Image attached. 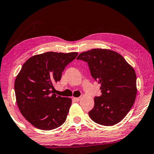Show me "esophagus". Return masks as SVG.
Instances as JSON below:
<instances>
[{
  "label": "esophagus",
  "mask_w": 154,
  "mask_h": 154,
  "mask_svg": "<svg viewBox=\"0 0 154 154\" xmlns=\"http://www.w3.org/2000/svg\"><path fill=\"white\" fill-rule=\"evenodd\" d=\"M73 100L75 101V102H79V101H80V100H81V97H73Z\"/></svg>",
  "instance_id": "esophagus-1"
}]
</instances>
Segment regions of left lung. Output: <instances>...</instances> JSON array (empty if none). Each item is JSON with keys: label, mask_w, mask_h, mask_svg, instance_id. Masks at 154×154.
Instances as JSON below:
<instances>
[{"label": "left lung", "mask_w": 154, "mask_h": 154, "mask_svg": "<svg viewBox=\"0 0 154 154\" xmlns=\"http://www.w3.org/2000/svg\"><path fill=\"white\" fill-rule=\"evenodd\" d=\"M77 60L87 62L92 77L101 84L100 97L94 99L89 111L92 121L102 125L117 124L128 114L137 94V78L133 68L121 54L106 49L82 52Z\"/></svg>", "instance_id": "obj_1"}]
</instances>
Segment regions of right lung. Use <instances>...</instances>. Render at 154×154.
Instances as JSON below:
<instances>
[{"label":"right lung","mask_w":154,"mask_h":154,"mask_svg":"<svg viewBox=\"0 0 154 154\" xmlns=\"http://www.w3.org/2000/svg\"><path fill=\"white\" fill-rule=\"evenodd\" d=\"M78 52H48L33 56L23 64L14 82L17 104L23 116L38 129L50 130L66 121L71 100L53 94L67 64Z\"/></svg>","instance_id":"right-lung-1"}]
</instances>
